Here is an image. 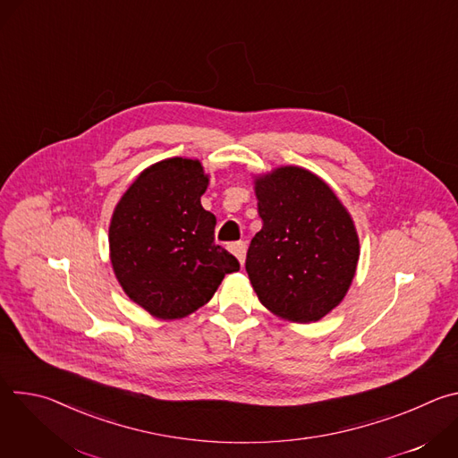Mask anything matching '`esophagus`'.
<instances>
[{
    "instance_id": "1",
    "label": "esophagus",
    "mask_w": 458,
    "mask_h": 458,
    "mask_svg": "<svg viewBox=\"0 0 458 458\" xmlns=\"http://www.w3.org/2000/svg\"><path fill=\"white\" fill-rule=\"evenodd\" d=\"M230 251L237 257L239 265L242 267V265H244V259H246V242H244V241H239V242L230 244Z\"/></svg>"
}]
</instances>
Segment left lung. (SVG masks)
Instances as JSON below:
<instances>
[{"label": "left lung", "mask_w": 458, "mask_h": 458, "mask_svg": "<svg viewBox=\"0 0 458 458\" xmlns=\"http://www.w3.org/2000/svg\"><path fill=\"white\" fill-rule=\"evenodd\" d=\"M260 228L246 272L260 304L299 324L320 320L346 297L360 255L355 223L332 186L302 166L253 175Z\"/></svg>", "instance_id": "1"}]
</instances>
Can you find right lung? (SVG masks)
<instances>
[{"mask_svg":"<svg viewBox=\"0 0 458 458\" xmlns=\"http://www.w3.org/2000/svg\"><path fill=\"white\" fill-rule=\"evenodd\" d=\"M210 175L199 159L168 157L145 168L114 208L108 246L130 301L161 320L205 306L237 259L214 242L216 216L201 195Z\"/></svg>","mask_w":458,"mask_h":458,"instance_id":"right-lung-1","label":"right lung"}]
</instances>
